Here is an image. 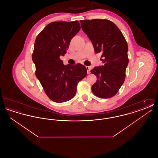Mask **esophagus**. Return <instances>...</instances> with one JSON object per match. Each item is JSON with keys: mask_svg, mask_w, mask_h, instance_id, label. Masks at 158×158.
<instances>
[{"mask_svg": "<svg viewBox=\"0 0 158 158\" xmlns=\"http://www.w3.org/2000/svg\"><path fill=\"white\" fill-rule=\"evenodd\" d=\"M86 68L87 69V73L88 74H90V67L89 66H86Z\"/></svg>", "mask_w": 158, "mask_h": 158, "instance_id": "esophagus-1", "label": "esophagus"}]
</instances>
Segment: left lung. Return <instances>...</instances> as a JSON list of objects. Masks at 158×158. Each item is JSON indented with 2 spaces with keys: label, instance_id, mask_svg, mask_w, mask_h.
<instances>
[{
  "label": "left lung",
  "instance_id": "left-lung-1",
  "mask_svg": "<svg viewBox=\"0 0 158 158\" xmlns=\"http://www.w3.org/2000/svg\"><path fill=\"white\" fill-rule=\"evenodd\" d=\"M80 22L95 53H102L101 60L103 66L90 70L97 78L92 86V91L99 98H111L118 92L126 78L128 63L127 41L117 26L110 20L94 19Z\"/></svg>",
  "mask_w": 158,
  "mask_h": 158
}]
</instances>
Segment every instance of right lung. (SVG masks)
Returning <instances> with one entry per match:
<instances>
[{"label": "right lung", "instance_id": "add662e5", "mask_svg": "<svg viewBox=\"0 0 158 158\" xmlns=\"http://www.w3.org/2000/svg\"><path fill=\"white\" fill-rule=\"evenodd\" d=\"M81 29L77 21L48 23L36 38L32 59L35 76L47 97L55 102H64L75 95L77 84L86 76V68L80 63L63 64L69 43Z\"/></svg>", "mask_w": 158, "mask_h": 158}]
</instances>
